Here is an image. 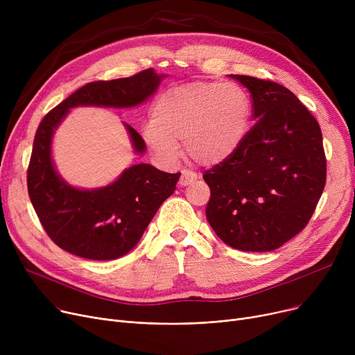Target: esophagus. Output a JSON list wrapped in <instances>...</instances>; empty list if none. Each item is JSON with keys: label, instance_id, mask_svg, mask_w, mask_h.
<instances>
[{"label": "esophagus", "instance_id": "1", "mask_svg": "<svg viewBox=\"0 0 355 355\" xmlns=\"http://www.w3.org/2000/svg\"><path fill=\"white\" fill-rule=\"evenodd\" d=\"M196 180H197V175H196L194 173H191V171H185V170H184V171L181 173V178H180L178 184L181 185V187H187V185L193 184Z\"/></svg>", "mask_w": 355, "mask_h": 355}]
</instances>
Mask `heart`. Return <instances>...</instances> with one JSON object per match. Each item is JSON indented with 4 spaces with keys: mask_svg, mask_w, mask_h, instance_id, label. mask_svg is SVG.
Wrapping results in <instances>:
<instances>
[{
    "mask_svg": "<svg viewBox=\"0 0 355 355\" xmlns=\"http://www.w3.org/2000/svg\"><path fill=\"white\" fill-rule=\"evenodd\" d=\"M250 107L246 93L225 82H194L168 89L158 98L144 138L164 162H174L184 142L187 157L202 166L230 158L243 141Z\"/></svg>",
    "mask_w": 355,
    "mask_h": 355,
    "instance_id": "obj_1",
    "label": "heart"
}]
</instances>
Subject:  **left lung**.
Returning <instances> with one entry per match:
<instances>
[{"label":"left lung","mask_w":355,"mask_h":355,"mask_svg":"<svg viewBox=\"0 0 355 355\" xmlns=\"http://www.w3.org/2000/svg\"><path fill=\"white\" fill-rule=\"evenodd\" d=\"M257 119L237 151L204 173L206 216L226 245L270 252L302 232L327 181L318 121L285 86L243 74Z\"/></svg>","instance_id":"obj_1"}]
</instances>
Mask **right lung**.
Listing matches in <instances>:
<instances>
[{"label":"right lung","mask_w":355,"mask_h":355,"mask_svg":"<svg viewBox=\"0 0 355 355\" xmlns=\"http://www.w3.org/2000/svg\"><path fill=\"white\" fill-rule=\"evenodd\" d=\"M162 78L154 69H146L130 78L87 83L51 109L37 128L27 171L28 196L46 233L63 250L90 260L126 254L174 193L180 173L168 174L149 164H137L106 187L74 189L54 170V129L76 106H137L154 95ZM125 126L135 153H145L142 137L132 126Z\"/></svg>","instance_id":"1"}]
</instances>
